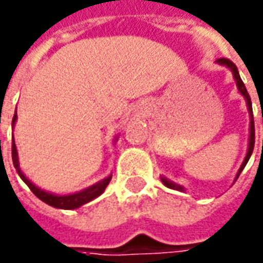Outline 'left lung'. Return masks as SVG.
I'll use <instances>...</instances> for the list:
<instances>
[{
  "label": "left lung",
  "mask_w": 263,
  "mask_h": 263,
  "mask_svg": "<svg viewBox=\"0 0 263 263\" xmlns=\"http://www.w3.org/2000/svg\"><path fill=\"white\" fill-rule=\"evenodd\" d=\"M217 63L226 66L228 69H230V70H232V73H233V78H235V80H236L237 89H239V92L243 95V98L246 99L248 110H249V114H251V128H249L251 134H249V146H248V154H246L243 162H242V165H240V168H239V171H237L236 178H235V181H236L237 177L240 176L242 170L245 168V165H246V164H248V161H249V158H251V155H252V151H253V146H255V124H253V115H252V102H251V96H249V93H248V90H246V87H245L243 82H242L240 76H239V71H237L236 64L233 63V62H230L229 59H224V57L219 59V60H217ZM262 124H263V112H262ZM262 153H263V139H262ZM161 181L164 183V185H167L168 189L178 190V192H184V187H181L180 184H176V183H173V181H170V180H167L165 177H161Z\"/></svg>",
  "instance_id": "left-lung-1"
}]
</instances>
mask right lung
Masks as SVG:
<instances>
[{"mask_svg": "<svg viewBox=\"0 0 263 263\" xmlns=\"http://www.w3.org/2000/svg\"><path fill=\"white\" fill-rule=\"evenodd\" d=\"M15 121H17V112L14 114V118H12V126H14V124H15ZM11 154H12V164H14L15 170H17L18 176L21 177V180L28 185V189H30V190H31V192H33L39 199L42 200V201H44L46 204H49V206L51 207H56V209L71 210V209H78V207L86 204V203L92 201V200L96 199V197H99L102 193L105 192L106 185H108L109 181H110V178H112V176L106 177V178H103V180L98 181L96 184L90 185V187H87V189L82 190V192L73 193V194H66V196H54V194H51V193L49 192H44V190H42V189H39L37 185H34V184L31 183V181H30L24 174H23V171H21V168H20L18 154H17V146H15L14 138H12Z\"/></svg>", "mask_w": 263, "mask_h": 263, "instance_id": "right-lung-1", "label": "right lung"}]
</instances>
